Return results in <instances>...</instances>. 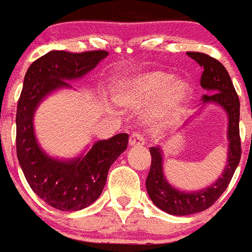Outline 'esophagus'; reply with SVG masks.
I'll use <instances>...</instances> for the list:
<instances>
[{
  "mask_svg": "<svg viewBox=\"0 0 252 252\" xmlns=\"http://www.w3.org/2000/svg\"><path fill=\"white\" fill-rule=\"evenodd\" d=\"M129 145L130 147H142V145H144V138L140 135V134L138 133H133L129 137Z\"/></svg>",
  "mask_w": 252,
  "mask_h": 252,
  "instance_id": "34e87169",
  "label": "esophagus"
}]
</instances>
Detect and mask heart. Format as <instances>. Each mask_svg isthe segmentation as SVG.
<instances>
[{
    "mask_svg": "<svg viewBox=\"0 0 252 252\" xmlns=\"http://www.w3.org/2000/svg\"><path fill=\"white\" fill-rule=\"evenodd\" d=\"M192 97V86L184 77L160 69H144L121 79L115 99L129 109L152 105L147 118L152 126H164L185 110Z\"/></svg>",
    "mask_w": 252,
    "mask_h": 252,
    "instance_id": "heart-1",
    "label": "heart"
}]
</instances>
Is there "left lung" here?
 <instances>
[{
    "mask_svg": "<svg viewBox=\"0 0 252 252\" xmlns=\"http://www.w3.org/2000/svg\"><path fill=\"white\" fill-rule=\"evenodd\" d=\"M187 55L204 69L200 84L209 94H204L201 98L203 107L215 104L226 113L227 157L224 170L215 182L203 189L189 191L178 189L166 179L161 145L150 148L152 166L145 182L148 195L157 208L175 216L191 215L210 208L227 188L241 157L239 134L240 102L226 68L205 53L188 52Z\"/></svg>",
    "mask_w": 252,
    "mask_h": 252,
    "instance_id": "8db88e82",
    "label": "left lung"
}]
</instances>
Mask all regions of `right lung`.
<instances>
[{"instance_id":"obj_1","label":"right lung","mask_w":252,"mask_h":252,"mask_svg":"<svg viewBox=\"0 0 252 252\" xmlns=\"http://www.w3.org/2000/svg\"><path fill=\"white\" fill-rule=\"evenodd\" d=\"M107 56L105 51H51L26 72L16 114L18 163L31 189L58 210H82L97 200L110 165L126 149L128 134L98 140L74 158H57L49 155L37 140L34 114L47 97L72 89L68 82L83 78Z\"/></svg>"}]
</instances>
